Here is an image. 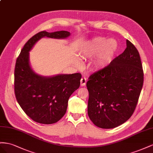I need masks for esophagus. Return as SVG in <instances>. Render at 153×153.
<instances>
[{"instance_id": "34e87169", "label": "esophagus", "mask_w": 153, "mask_h": 153, "mask_svg": "<svg viewBox=\"0 0 153 153\" xmlns=\"http://www.w3.org/2000/svg\"><path fill=\"white\" fill-rule=\"evenodd\" d=\"M86 79L85 77H82L81 79V86H84L86 85Z\"/></svg>"}]
</instances>
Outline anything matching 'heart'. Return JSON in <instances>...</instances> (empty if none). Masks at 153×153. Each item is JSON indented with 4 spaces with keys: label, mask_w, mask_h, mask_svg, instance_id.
I'll list each match as a JSON object with an SVG mask.
<instances>
[{
    "label": "heart",
    "mask_w": 153,
    "mask_h": 153,
    "mask_svg": "<svg viewBox=\"0 0 153 153\" xmlns=\"http://www.w3.org/2000/svg\"><path fill=\"white\" fill-rule=\"evenodd\" d=\"M118 49L117 42L115 40H109L102 37H97L90 40L82 48L81 56L85 59L96 58L91 63L94 69L106 67L111 63Z\"/></svg>",
    "instance_id": "heart-1"
}]
</instances>
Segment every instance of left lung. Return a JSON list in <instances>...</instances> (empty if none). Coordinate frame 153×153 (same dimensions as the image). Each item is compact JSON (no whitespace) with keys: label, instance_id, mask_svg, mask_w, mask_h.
I'll list each match as a JSON object with an SVG mask.
<instances>
[{"label":"left lung","instance_id":"8db88e82","mask_svg":"<svg viewBox=\"0 0 153 153\" xmlns=\"http://www.w3.org/2000/svg\"><path fill=\"white\" fill-rule=\"evenodd\" d=\"M125 51L106 67L91 74L88 115L96 126L117 127L132 116L143 83V71L137 48L128 40Z\"/></svg>","mask_w":153,"mask_h":153}]
</instances>
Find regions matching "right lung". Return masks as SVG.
Masks as SVG:
<instances>
[{
	"label": "right lung",
	"mask_w": 153,
	"mask_h": 153,
	"mask_svg": "<svg viewBox=\"0 0 153 153\" xmlns=\"http://www.w3.org/2000/svg\"><path fill=\"white\" fill-rule=\"evenodd\" d=\"M70 33L39 32L25 43L16 61L14 90L16 101L29 118L38 123H57L67 111L68 101L80 86L81 74H62L52 77L38 76L30 68L29 51L42 37L65 38Z\"/></svg>",
	"instance_id": "1"
}]
</instances>
